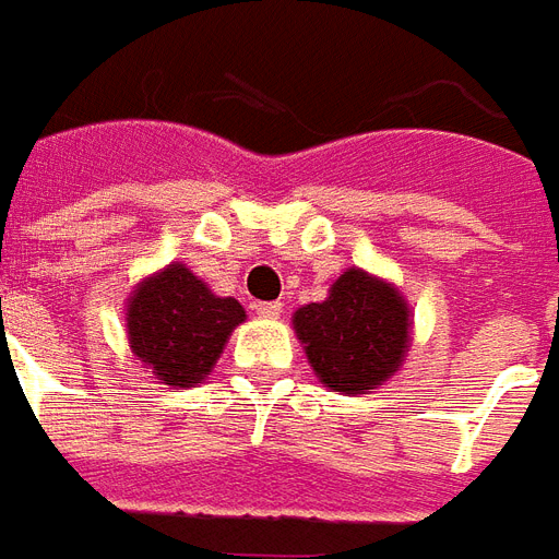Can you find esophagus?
<instances>
[{"label":"esophagus","instance_id":"1","mask_svg":"<svg viewBox=\"0 0 559 559\" xmlns=\"http://www.w3.org/2000/svg\"><path fill=\"white\" fill-rule=\"evenodd\" d=\"M255 316H262V319H280V312H283V304L280 300H267V304H255Z\"/></svg>","mask_w":559,"mask_h":559}]
</instances>
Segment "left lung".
I'll list each match as a JSON object with an SVG mask.
<instances>
[{
  "mask_svg": "<svg viewBox=\"0 0 559 559\" xmlns=\"http://www.w3.org/2000/svg\"><path fill=\"white\" fill-rule=\"evenodd\" d=\"M408 300L396 285L364 267H345L321 304L295 309L292 328L321 384L360 396L402 369L411 348Z\"/></svg>",
  "mask_w": 559,
  "mask_h": 559,
  "instance_id": "1",
  "label": "left lung"
}]
</instances>
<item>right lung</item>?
Segmentation results:
<instances>
[{"label":"right lung","mask_w":559,"mask_h":559,"mask_svg":"<svg viewBox=\"0 0 559 559\" xmlns=\"http://www.w3.org/2000/svg\"><path fill=\"white\" fill-rule=\"evenodd\" d=\"M243 319L235 297L214 295L181 262L140 280L124 307L130 352L169 390L202 384Z\"/></svg>","instance_id":"right-lung-1"}]
</instances>
